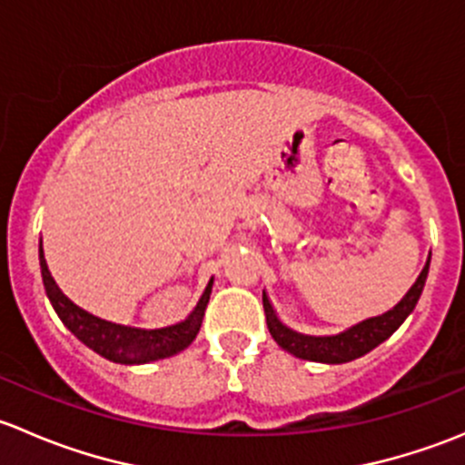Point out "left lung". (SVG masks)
<instances>
[{
  "label": "left lung",
  "instance_id": "1",
  "mask_svg": "<svg viewBox=\"0 0 465 465\" xmlns=\"http://www.w3.org/2000/svg\"><path fill=\"white\" fill-rule=\"evenodd\" d=\"M430 261L423 267V272L419 274L416 283L411 285L410 292L402 297V302L396 308H391L389 312L380 317H371V320L358 323V326L349 328L346 332L331 337H312V335H302V332L290 331L288 326H283L276 320L274 311H272L270 302L262 294V308H265V320L267 328H270V335L274 337L276 344L281 346L288 353L297 355L302 360H311V362H323V364H344L351 360L360 358V355L369 353V351L376 349L378 344H382L402 322L407 320L411 311H414L416 302H419L420 292H423L425 279H428Z\"/></svg>",
  "mask_w": 465,
  "mask_h": 465
}]
</instances>
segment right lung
Segmentation results:
<instances>
[{
  "label": "right lung",
  "mask_w": 465,
  "mask_h": 465,
  "mask_svg": "<svg viewBox=\"0 0 465 465\" xmlns=\"http://www.w3.org/2000/svg\"><path fill=\"white\" fill-rule=\"evenodd\" d=\"M40 267L46 297H49L51 306L58 312V317L63 320L64 326H67L83 344L89 346L92 351H96L98 355L121 364H145L153 362V360H162L168 358V355H175L180 353V351H184L186 346L195 340V335H198L206 303H209L211 297L209 281L203 299H200L195 311L189 315V320L175 323V326L159 328V331H139V328H128L119 326V323L98 320V317L83 311V308L74 306V303L60 292L58 285H55L54 276H51L49 267H46L45 254H42V242Z\"/></svg>",
  "instance_id": "add662e5"
}]
</instances>
